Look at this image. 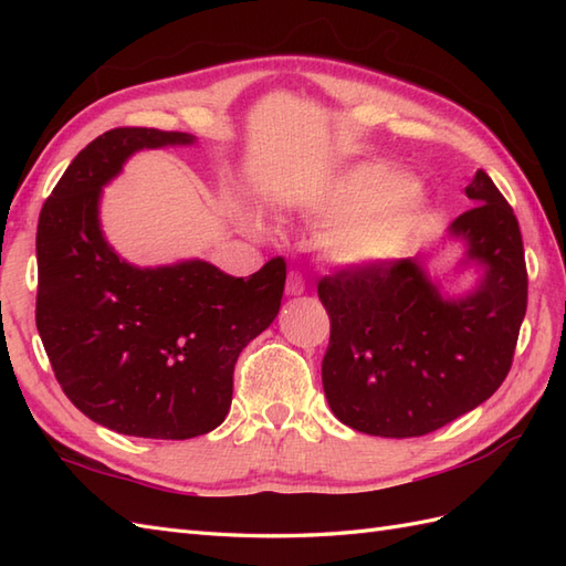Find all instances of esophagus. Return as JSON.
I'll list each match as a JSON object with an SVG mask.
<instances>
[{
	"mask_svg": "<svg viewBox=\"0 0 566 566\" xmlns=\"http://www.w3.org/2000/svg\"><path fill=\"white\" fill-rule=\"evenodd\" d=\"M306 292V282L304 276L298 272H290V276H286V294L290 296H302Z\"/></svg>",
	"mask_w": 566,
	"mask_h": 566,
	"instance_id": "esophagus-1",
	"label": "esophagus"
}]
</instances>
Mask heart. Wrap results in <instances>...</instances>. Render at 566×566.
Segmentation results:
<instances>
[{
  "label": "heart",
  "instance_id": "heart-1",
  "mask_svg": "<svg viewBox=\"0 0 566 566\" xmlns=\"http://www.w3.org/2000/svg\"><path fill=\"white\" fill-rule=\"evenodd\" d=\"M430 201L413 177L387 163H363L338 175L314 201V213L340 221L323 240L326 258L367 270L399 255L426 226Z\"/></svg>",
  "mask_w": 566,
  "mask_h": 566
}]
</instances>
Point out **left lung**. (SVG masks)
Returning a JSON list of instances; mask_svg holds the SVG:
<instances>
[{
  "instance_id": "left-lung-1",
  "label": "left lung",
  "mask_w": 566,
  "mask_h": 566,
  "mask_svg": "<svg viewBox=\"0 0 566 566\" xmlns=\"http://www.w3.org/2000/svg\"><path fill=\"white\" fill-rule=\"evenodd\" d=\"M476 207L450 223L464 243L460 268L482 276L444 296L423 260L343 270L318 282L331 318L323 391L353 430L418 438L472 411L506 379L527 308L518 219L484 170L464 189Z\"/></svg>"
}]
</instances>
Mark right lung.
<instances>
[{"instance_id": "right-lung-1", "label": "right lung", "mask_w": 566, "mask_h": 566, "mask_svg": "<svg viewBox=\"0 0 566 566\" xmlns=\"http://www.w3.org/2000/svg\"><path fill=\"white\" fill-rule=\"evenodd\" d=\"M179 130L114 128L77 153L35 233V326L80 411L122 436L187 440L223 423L243 347L280 314L286 262L250 276L203 260L136 268L99 223L102 187L146 148L191 146Z\"/></svg>"}]
</instances>
